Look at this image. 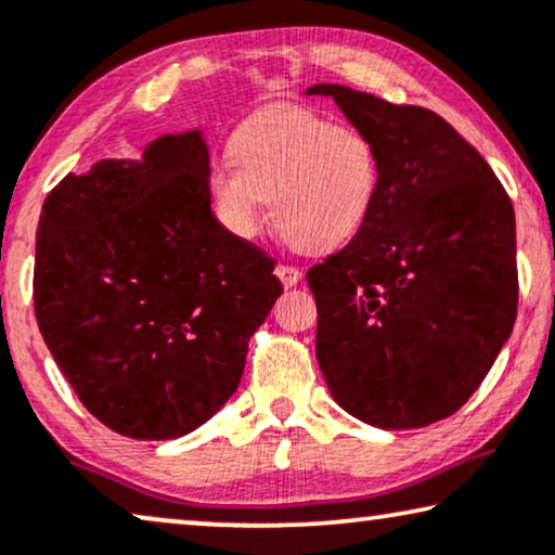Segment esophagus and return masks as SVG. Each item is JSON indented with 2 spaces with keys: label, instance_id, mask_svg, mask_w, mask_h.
I'll return each mask as SVG.
<instances>
[{
  "label": "esophagus",
  "instance_id": "1",
  "mask_svg": "<svg viewBox=\"0 0 555 555\" xmlns=\"http://www.w3.org/2000/svg\"><path fill=\"white\" fill-rule=\"evenodd\" d=\"M275 275L280 278V283H283L285 287H293V285H297L300 283V278H302V272L295 268V264H285V262H280L278 268H275Z\"/></svg>",
  "mask_w": 555,
  "mask_h": 555
}]
</instances>
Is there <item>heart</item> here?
Segmentation results:
<instances>
[{
  "label": "heart",
  "mask_w": 555,
  "mask_h": 555,
  "mask_svg": "<svg viewBox=\"0 0 555 555\" xmlns=\"http://www.w3.org/2000/svg\"><path fill=\"white\" fill-rule=\"evenodd\" d=\"M232 165L210 172L220 222L237 237L258 235L264 203L287 243L331 253L371 220L380 190V157L358 127L300 107H264L230 138Z\"/></svg>",
  "instance_id": "obj_1"
}]
</instances>
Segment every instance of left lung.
<instances>
[{
	"instance_id": "1",
	"label": "left lung",
	"mask_w": 555,
	"mask_h": 555,
	"mask_svg": "<svg viewBox=\"0 0 555 555\" xmlns=\"http://www.w3.org/2000/svg\"><path fill=\"white\" fill-rule=\"evenodd\" d=\"M308 94L333 98L380 157L371 220L308 270L320 371L337 405L375 428L443 421L483 383L516 323L508 192L436 112L343 85Z\"/></svg>"
}]
</instances>
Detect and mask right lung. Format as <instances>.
I'll use <instances>...</instances> for the list:
<instances>
[{
    "label": "right lung",
    "instance_id": "1",
    "mask_svg": "<svg viewBox=\"0 0 555 555\" xmlns=\"http://www.w3.org/2000/svg\"><path fill=\"white\" fill-rule=\"evenodd\" d=\"M199 130L67 175L42 205L35 315L77 398L119 436L170 440L228 403L283 293L210 210Z\"/></svg>",
    "mask_w": 555,
    "mask_h": 555
}]
</instances>
